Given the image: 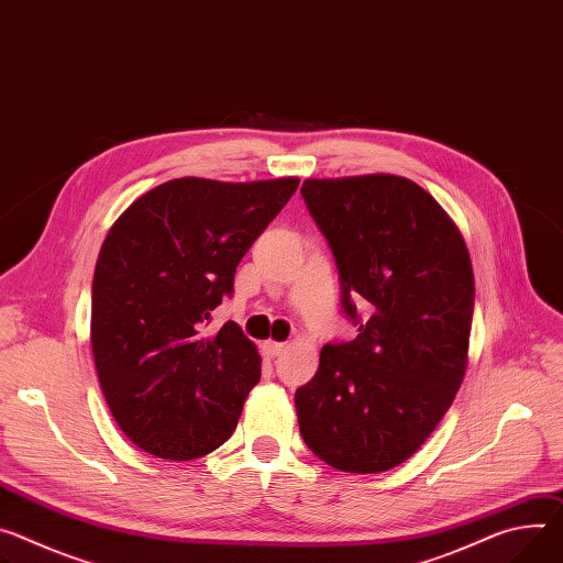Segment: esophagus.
<instances>
[{
	"label": "esophagus",
	"mask_w": 563,
	"mask_h": 563,
	"mask_svg": "<svg viewBox=\"0 0 563 563\" xmlns=\"http://www.w3.org/2000/svg\"><path fill=\"white\" fill-rule=\"evenodd\" d=\"M285 343H278V341H265L263 343V350H265V354H269V356H278L280 352H285Z\"/></svg>",
	"instance_id": "34e87169"
}]
</instances>
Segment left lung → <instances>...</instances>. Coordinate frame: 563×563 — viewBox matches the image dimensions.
<instances>
[{
	"mask_svg": "<svg viewBox=\"0 0 563 563\" xmlns=\"http://www.w3.org/2000/svg\"><path fill=\"white\" fill-rule=\"evenodd\" d=\"M300 195L325 235L341 310L360 328L321 350L294 395L300 435L323 463L375 474L411 457L463 384L474 317L467 244L440 203L397 175L308 179ZM374 314L364 322L355 302Z\"/></svg>",
	"mask_w": 563,
	"mask_h": 563,
	"instance_id": "obj_1",
	"label": "left lung"
}]
</instances>
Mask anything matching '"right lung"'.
<instances>
[{
  "instance_id": "right-lung-1",
  "label": "right lung",
  "mask_w": 563,
  "mask_h": 563,
  "mask_svg": "<svg viewBox=\"0 0 563 563\" xmlns=\"http://www.w3.org/2000/svg\"><path fill=\"white\" fill-rule=\"evenodd\" d=\"M296 188V177H181L141 195L110 229L91 283V350L110 411L139 449L192 460L235 431L261 354L233 321L203 328Z\"/></svg>"
}]
</instances>
